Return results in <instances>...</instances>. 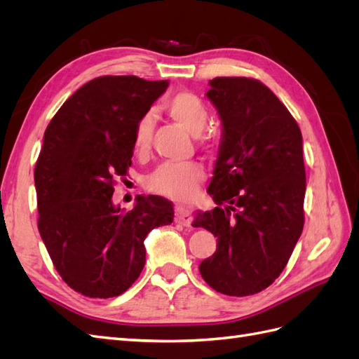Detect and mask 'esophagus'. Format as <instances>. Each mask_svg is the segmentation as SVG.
<instances>
[{
  "label": "esophagus",
  "instance_id": "obj_1",
  "mask_svg": "<svg viewBox=\"0 0 359 359\" xmlns=\"http://www.w3.org/2000/svg\"><path fill=\"white\" fill-rule=\"evenodd\" d=\"M175 222L181 226H190L191 224V212L184 208V206H177L175 208Z\"/></svg>",
  "mask_w": 359,
  "mask_h": 359
}]
</instances>
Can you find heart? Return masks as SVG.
Wrapping results in <instances>:
<instances>
[{
    "instance_id": "heart-1",
    "label": "heart",
    "mask_w": 359,
    "mask_h": 359,
    "mask_svg": "<svg viewBox=\"0 0 359 359\" xmlns=\"http://www.w3.org/2000/svg\"><path fill=\"white\" fill-rule=\"evenodd\" d=\"M165 109L178 124L190 133H201L208 121L205 103L187 91L170 95L165 102ZM156 126V114L147 111L139 116L133 128L132 145L136 154H145L149 149ZM205 180V170L198 161L163 163L145 178V187L161 196L184 201L191 198L199 184Z\"/></svg>"
}]
</instances>
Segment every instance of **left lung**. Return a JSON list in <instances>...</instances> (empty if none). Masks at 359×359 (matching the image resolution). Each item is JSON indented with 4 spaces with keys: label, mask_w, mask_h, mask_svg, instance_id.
<instances>
[{
    "label": "left lung",
    "mask_w": 359,
    "mask_h": 359,
    "mask_svg": "<svg viewBox=\"0 0 359 359\" xmlns=\"http://www.w3.org/2000/svg\"><path fill=\"white\" fill-rule=\"evenodd\" d=\"M210 85L206 95L223 126L208 187L217 206L199 212L193 226L214 233L217 250L199 271L224 295H255L281 274L302 232V135L287 107L260 81L214 78Z\"/></svg>",
    "instance_id": "1"
}]
</instances>
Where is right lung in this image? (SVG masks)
I'll return each mask as SVG.
<instances>
[{
	"mask_svg": "<svg viewBox=\"0 0 359 359\" xmlns=\"http://www.w3.org/2000/svg\"><path fill=\"white\" fill-rule=\"evenodd\" d=\"M168 81L100 76L64 102L43 136L34 182L39 232L61 278L90 298H112L145 265L147 235L173 222L172 203L137 196L112 203L116 177L132 166L133 128Z\"/></svg>",
	"mask_w": 359,
	"mask_h": 359,
	"instance_id": "add662e5",
	"label": "right lung"
}]
</instances>
